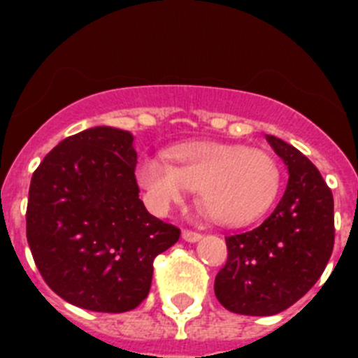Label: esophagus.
<instances>
[{
    "mask_svg": "<svg viewBox=\"0 0 358 358\" xmlns=\"http://www.w3.org/2000/svg\"><path fill=\"white\" fill-rule=\"evenodd\" d=\"M182 238H185L186 242H199V240H201V233L192 229H185L182 231Z\"/></svg>",
    "mask_w": 358,
    "mask_h": 358,
    "instance_id": "34e87169",
    "label": "esophagus"
}]
</instances>
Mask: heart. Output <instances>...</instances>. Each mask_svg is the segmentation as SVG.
Here are the masks:
<instances>
[{"label": "heart", "instance_id": "b5f03b06", "mask_svg": "<svg viewBox=\"0 0 358 358\" xmlns=\"http://www.w3.org/2000/svg\"><path fill=\"white\" fill-rule=\"evenodd\" d=\"M169 161L143 157L136 179L152 210L166 211L197 189L199 206L222 226H242L260 217L281 188L280 163L245 145L186 143L169 150Z\"/></svg>", "mask_w": 358, "mask_h": 358}]
</instances>
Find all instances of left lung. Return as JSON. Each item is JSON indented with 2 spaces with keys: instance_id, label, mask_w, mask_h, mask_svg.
<instances>
[{
  "instance_id": "obj_1",
  "label": "left lung",
  "mask_w": 358,
  "mask_h": 358,
  "mask_svg": "<svg viewBox=\"0 0 358 358\" xmlns=\"http://www.w3.org/2000/svg\"><path fill=\"white\" fill-rule=\"evenodd\" d=\"M267 141L289 170L276 210L255 229L226 236L227 262L215 278L224 308L243 315L280 314L301 299L334 251V195L314 163L276 136Z\"/></svg>"
}]
</instances>
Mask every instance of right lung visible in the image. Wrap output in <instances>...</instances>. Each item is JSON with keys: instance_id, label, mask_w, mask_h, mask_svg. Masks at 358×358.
Masks as SVG:
<instances>
[{"instance_id": "add662e5", "label": "right lung", "mask_w": 358, "mask_h": 358, "mask_svg": "<svg viewBox=\"0 0 358 358\" xmlns=\"http://www.w3.org/2000/svg\"><path fill=\"white\" fill-rule=\"evenodd\" d=\"M131 132L93 127L57 145L31 176L27 238L50 289L93 312H129L148 296L154 258L181 229L140 199Z\"/></svg>"}]
</instances>
